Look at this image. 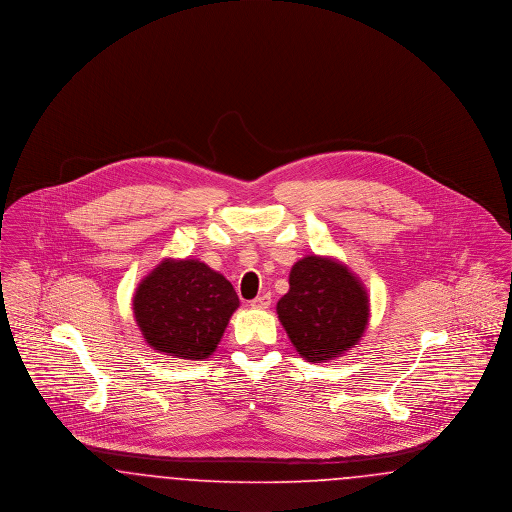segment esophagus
I'll use <instances>...</instances> for the list:
<instances>
[{
	"mask_svg": "<svg viewBox=\"0 0 512 512\" xmlns=\"http://www.w3.org/2000/svg\"><path fill=\"white\" fill-rule=\"evenodd\" d=\"M268 305H270V295L268 293H263V295H259L251 301L253 309H268Z\"/></svg>",
	"mask_w": 512,
	"mask_h": 512,
	"instance_id": "esophagus-1",
	"label": "esophagus"
}]
</instances>
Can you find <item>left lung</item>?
<instances>
[{
  "label": "left lung",
  "mask_w": 512,
  "mask_h": 512,
  "mask_svg": "<svg viewBox=\"0 0 512 512\" xmlns=\"http://www.w3.org/2000/svg\"><path fill=\"white\" fill-rule=\"evenodd\" d=\"M276 313L297 353L309 363H326L363 338L370 305L365 286L349 268L307 255L293 265L290 290Z\"/></svg>",
  "instance_id": "obj_1"
}]
</instances>
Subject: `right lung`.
Masks as SVG:
<instances>
[{
  "mask_svg": "<svg viewBox=\"0 0 512 512\" xmlns=\"http://www.w3.org/2000/svg\"><path fill=\"white\" fill-rule=\"evenodd\" d=\"M238 307L232 284L197 259H163L132 299L147 345L188 361L213 355Z\"/></svg>",
  "mask_w": 512,
  "mask_h": 512,
  "instance_id": "obj_1",
  "label": "right lung"
}]
</instances>
